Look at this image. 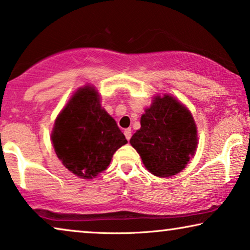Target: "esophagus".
<instances>
[{
	"mask_svg": "<svg viewBox=\"0 0 250 250\" xmlns=\"http://www.w3.org/2000/svg\"><path fill=\"white\" fill-rule=\"evenodd\" d=\"M124 134H125V138H126V140H128L131 139V136H132V131H131V128H127V129H125L124 131Z\"/></svg>",
	"mask_w": 250,
	"mask_h": 250,
	"instance_id": "esophagus-1",
	"label": "esophagus"
}]
</instances>
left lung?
Here are the masks:
<instances>
[{
  "mask_svg": "<svg viewBox=\"0 0 250 250\" xmlns=\"http://www.w3.org/2000/svg\"><path fill=\"white\" fill-rule=\"evenodd\" d=\"M197 127L190 111L170 95L157 97L141 117L131 145L146 169L167 177L181 172L197 148Z\"/></svg>",
  "mask_w": 250,
  "mask_h": 250,
  "instance_id": "left-lung-1",
  "label": "left lung"
}]
</instances>
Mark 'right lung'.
<instances>
[{"label": "right lung", "instance_id": "1", "mask_svg": "<svg viewBox=\"0 0 250 250\" xmlns=\"http://www.w3.org/2000/svg\"><path fill=\"white\" fill-rule=\"evenodd\" d=\"M51 139L58 158L83 179H92L107 168L116 150L127 143L91 86L73 95L58 116Z\"/></svg>", "mask_w": 250, "mask_h": 250}]
</instances>
